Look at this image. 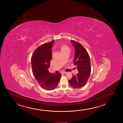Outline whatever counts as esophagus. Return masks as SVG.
I'll return each mask as SVG.
<instances>
[{
  "instance_id": "34e87169",
  "label": "esophagus",
  "mask_w": 123,
  "mask_h": 123,
  "mask_svg": "<svg viewBox=\"0 0 123 123\" xmlns=\"http://www.w3.org/2000/svg\"><path fill=\"white\" fill-rule=\"evenodd\" d=\"M66 73H67V72H65V71H63L61 72V74H66Z\"/></svg>"
}]
</instances>
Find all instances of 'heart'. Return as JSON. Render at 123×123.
<instances>
[{"label": "heart", "instance_id": "obj_1", "mask_svg": "<svg viewBox=\"0 0 123 123\" xmlns=\"http://www.w3.org/2000/svg\"><path fill=\"white\" fill-rule=\"evenodd\" d=\"M57 48L63 54L68 53L70 50V47L66 44H60L57 46Z\"/></svg>", "mask_w": 123, "mask_h": 123}]
</instances>
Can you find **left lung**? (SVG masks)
<instances>
[{
  "mask_svg": "<svg viewBox=\"0 0 123 123\" xmlns=\"http://www.w3.org/2000/svg\"><path fill=\"white\" fill-rule=\"evenodd\" d=\"M71 42L75 49L74 57V65L76 66L78 74L76 75L73 74L69 84L74 88H80L86 85L91 74L90 60L87 51L81 44L75 41Z\"/></svg>",
  "mask_w": 123,
  "mask_h": 123,
  "instance_id": "left-lung-1",
  "label": "left lung"
}]
</instances>
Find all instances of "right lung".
<instances>
[{
  "label": "right lung",
  "instance_id": "obj_1",
  "mask_svg": "<svg viewBox=\"0 0 123 123\" xmlns=\"http://www.w3.org/2000/svg\"><path fill=\"white\" fill-rule=\"evenodd\" d=\"M54 40L42 44L34 51L31 58L33 74L39 85L44 89L52 90L57 87L61 74H52L48 68L52 58L51 48Z\"/></svg>",
  "mask_w": 123,
  "mask_h": 123
}]
</instances>
